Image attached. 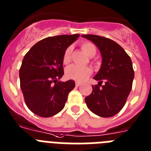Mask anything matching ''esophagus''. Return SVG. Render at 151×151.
<instances>
[{"label": "esophagus", "mask_w": 151, "mask_h": 151, "mask_svg": "<svg viewBox=\"0 0 151 151\" xmlns=\"http://www.w3.org/2000/svg\"><path fill=\"white\" fill-rule=\"evenodd\" d=\"M80 85H81V83H78V82H76V86L77 87L79 86Z\"/></svg>", "instance_id": "esophagus-1"}]
</instances>
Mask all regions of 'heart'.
<instances>
[{
  "label": "heart",
  "instance_id": "obj_1",
  "mask_svg": "<svg viewBox=\"0 0 151 151\" xmlns=\"http://www.w3.org/2000/svg\"><path fill=\"white\" fill-rule=\"evenodd\" d=\"M81 48L89 57H93L96 54V47L95 45L90 42H85L82 43ZM71 52H72L71 47H68L65 50L63 57H62V62L64 64H68L71 61ZM91 73H92V71L89 67L78 66L77 65H69L65 69V76L67 78L73 79L77 82L85 81L90 76Z\"/></svg>",
  "mask_w": 151,
  "mask_h": 151
}]
</instances>
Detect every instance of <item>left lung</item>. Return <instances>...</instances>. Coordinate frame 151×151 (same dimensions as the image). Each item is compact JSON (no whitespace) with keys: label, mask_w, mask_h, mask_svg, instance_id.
Listing matches in <instances>:
<instances>
[{"label":"left lung","mask_w":151,"mask_h":151,"mask_svg":"<svg viewBox=\"0 0 151 151\" xmlns=\"http://www.w3.org/2000/svg\"><path fill=\"white\" fill-rule=\"evenodd\" d=\"M82 36L99 48L103 58L99 73L93 77L99 83L92 86V93L85 98V102L97 116L111 117L123 109L131 91L134 78L132 61L113 40L95 35ZM103 82L104 84L102 85Z\"/></svg>","instance_id":"1"}]
</instances>
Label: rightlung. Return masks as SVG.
I'll return each instance as SVG.
<instances>
[{
  "label": "right lung",
  "instance_id": "1",
  "mask_svg": "<svg viewBox=\"0 0 151 151\" xmlns=\"http://www.w3.org/2000/svg\"><path fill=\"white\" fill-rule=\"evenodd\" d=\"M79 35H62L37 42L24 55L20 68V86L28 109L42 117L55 115L65 106L75 82L58 81L64 75L65 50Z\"/></svg>",
  "mask_w": 151,
  "mask_h": 151
}]
</instances>
